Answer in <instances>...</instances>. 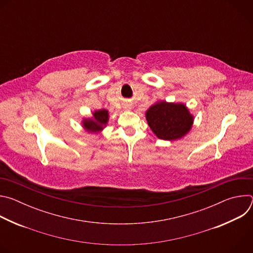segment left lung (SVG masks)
<instances>
[{"mask_svg":"<svg viewBox=\"0 0 253 253\" xmlns=\"http://www.w3.org/2000/svg\"><path fill=\"white\" fill-rule=\"evenodd\" d=\"M146 119L155 135L163 140H176L184 136L193 118L183 104L160 102L149 108Z\"/></svg>","mask_w":253,"mask_h":253,"instance_id":"1","label":"left lung"}]
</instances>
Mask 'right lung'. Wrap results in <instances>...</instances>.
<instances>
[{
  "label": "right lung",
  "instance_id": "obj_1",
  "mask_svg": "<svg viewBox=\"0 0 253 253\" xmlns=\"http://www.w3.org/2000/svg\"><path fill=\"white\" fill-rule=\"evenodd\" d=\"M93 120H84V127L91 132H98L103 129V126L107 124L108 121V111L107 110H99L94 114Z\"/></svg>",
  "mask_w": 253,
  "mask_h": 253
}]
</instances>
